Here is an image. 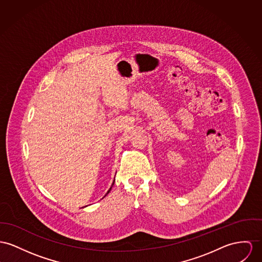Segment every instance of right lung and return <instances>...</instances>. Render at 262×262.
<instances>
[{
	"mask_svg": "<svg viewBox=\"0 0 262 262\" xmlns=\"http://www.w3.org/2000/svg\"><path fill=\"white\" fill-rule=\"evenodd\" d=\"M114 183H115V181H114ZM114 183H113V185H114ZM111 189H112V187H111V188H110V189H108V191H107V192H106V194H107V193H108V192H110V191H111ZM106 194H105V195H106ZM105 195H104V196H105Z\"/></svg>",
	"mask_w": 262,
	"mask_h": 262,
	"instance_id": "obj_1",
	"label": "right lung"
}]
</instances>
